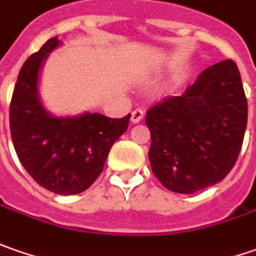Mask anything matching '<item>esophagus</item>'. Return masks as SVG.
<instances>
[{
    "label": "esophagus",
    "instance_id": "obj_1",
    "mask_svg": "<svg viewBox=\"0 0 256 256\" xmlns=\"http://www.w3.org/2000/svg\"><path fill=\"white\" fill-rule=\"evenodd\" d=\"M143 118H144V110L143 109H134L132 112V122L133 123H138Z\"/></svg>",
    "mask_w": 256,
    "mask_h": 256
}]
</instances>
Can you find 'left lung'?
<instances>
[{"label": "left lung", "instance_id": "1", "mask_svg": "<svg viewBox=\"0 0 256 256\" xmlns=\"http://www.w3.org/2000/svg\"><path fill=\"white\" fill-rule=\"evenodd\" d=\"M246 119L236 64L226 59L204 69L182 94L164 98L146 113L153 174L180 194L224 180L241 152Z\"/></svg>", "mask_w": 256, "mask_h": 256}]
</instances>
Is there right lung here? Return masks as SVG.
I'll return each mask as SVG.
<instances>
[{
  "mask_svg": "<svg viewBox=\"0 0 256 256\" xmlns=\"http://www.w3.org/2000/svg\"><path fill=\"white\" fill-rule=\"evenodd\" d=\"M60 42L46 40L25 60L10 104L14 147L24 168L40 187L70 196L92 186L103 170L113 143L128 126L130 114L112 119L99 113L54 118L38 99V75Z\"/></svg>",
  "mask_w": 256,
  "mask_h": 256,
  "instance_id": "obj_1",
  "label": "right lung"
}]
</instances>
